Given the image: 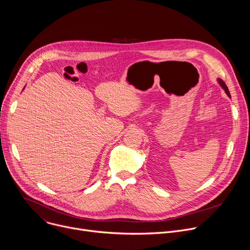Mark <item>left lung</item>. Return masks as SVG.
<instances>
[{
  "instance_id": "8db88e82",
  "label": "left lung",
  "mask_w": 250,
  "mask_h": 250,
  "mask_svg": "<svg viewBox=\"0 0 250 250\" xmlns=\"http://www.w3.org/2000/svg\"><path fill=\"white\" fill-rule=\"evenodd\" d=\"M217 81H218V84H219V85H220V86H221V87H222V88L225 90V92H226V94L228 95V97H229V98H230V94H229V89H228L227 85L225 84V82H224V81H222V80H221V79H219V78L217 79Z\"/></svg>"
}]
</instances>
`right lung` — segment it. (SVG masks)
I'll return each instance as SVG.
<instances>
[{
    "label": "right lung",
    "instance_id": "add662e5",
    "mask_svg": "<svg viewBox=\"0 0 250 250\" xmlns=\"http://www.w3.org/2000/svg\"><path fill=\"white\" fill-rule=\"evenodd\" d=\"M23 89H24V88H23Z\"/></svg>",
    "mask_w": 250,
    "mask_h": 250
}]
</instances>
